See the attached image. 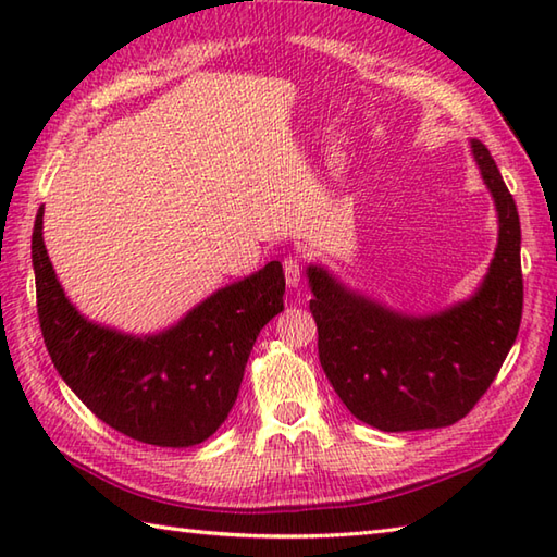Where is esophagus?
Instances as JSON below:
<instances>
[{"label":"esophagus","instance_id":"esophagus-1","mask_svg":"<svg viewBox=\"0 0 557 557\" xmlns=\"http://www.w3.org/2000/svg\"><path fill=\"white\" fill-rule=\"evenodd\" d=\"M282 270H285V280L289 287H299L301 282V265H299V258L297 256H287L282 260Z\"/></svg>","mask_w":557,"mask_h":557}]
</instances>
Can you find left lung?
I'll list each match as a JSON object with an SVG mask.
<instances>
[{
    "label": "left lung",
    "mask_w": 557,
    "mask_h": 557,
    "mask_svg": "<svg viewBox=\"0 0 557 557\" xmlns=\"http://www.w3.org/2000/svg\"><path fill=\"white\" fill-rule=\"evenodd\" d=\"M498 208L500 236L476 297L429 318H407L357 297L309 268L318 357L359 421L387 433L453 425L476 407L512 349L524 306L522 230L512 194L481 140H471Z\"/></svg>",
    "instance_id": "obj_1"
}]
</instances>
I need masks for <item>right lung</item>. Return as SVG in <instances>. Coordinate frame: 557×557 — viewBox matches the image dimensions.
Returning a JSON list of instances; mask_svg holds the SVG:
<instances>
[{
  "label": "right lung",
  "mask_w": 557,
  "mask_h": 557,
  "mask_svg": "<svg viewBox=\"0 0 557 557\" xmlns=\"http://www.w3.org/2000/svg\"><path fill=\"white\" fill-rule=\"evenodd\" d=\"M30 248L38 321L54 369L100 421L146 445L188 447L215 433L234 407L258 333L285 309V275L272 260L168 333L122 335L88 323L64 297L45 251L42 208Z\"/></svg>",
  "instance_id": "1"
}]
</instances>
